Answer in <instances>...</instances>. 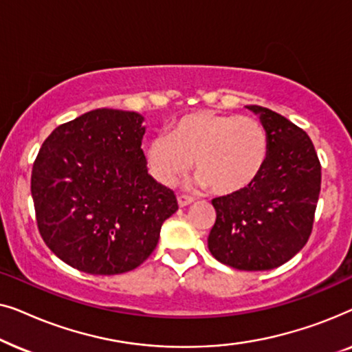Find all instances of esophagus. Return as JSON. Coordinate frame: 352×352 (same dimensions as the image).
<instances>
[{
	"label": "esophagus",
	"mask_w": 352,
	"mask_h": 352,
	"mask_svg": "<svg viewBox=\"0 0 352 352\" xmlns=\"http://www.w3.org/2000/svg\"><path fill=\"white\" fill-rule=\"evenodd\" d=\"M194 197L190 195H177V205L181 206V208H184V206L194 204Z\"/></svg>",
	"instance_id": "esophagus-1"
}]
</instances>
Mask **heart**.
<instances>
[{
  "mask_svg": "<svg viewBox=\"0 0 352 352\" xmlns=\"http://www.w3.org/2000/svg\"><path fill=\"white\" fill-rule=\"evenodd\" d=\"M144 155L158 184L176 186L194 162L199 184H208L218 195H230L261 175L269 138L253 117L199 110L175 120L166 134L152 138Z\"/></svg>",
  "mask_w": 352,
  "mask_h": 352,
  "instance_id": "heart-1",
  "label": "heart"
}]
</instances>
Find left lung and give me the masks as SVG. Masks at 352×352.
<instances>
[{
  "mask_svg": "<svg viewBox=\"0 0 352 352\" xmlns=\"http://www.w3.org/2000/svg\"><path fill=\"white\" fill-rule=\"evenodd\" d=\"M269 138L266 166L237 194L211 200L216 210L208 250L240 271L282 266L305 247L320 194V162L311 138L271 109L248 105Z\"/></svg>",
  "mask_w": 352,
  "mask_h": 352,
  "instance_id": "8db88e82",
  "label": "left lung"
}]
</instances>
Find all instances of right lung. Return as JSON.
<instances>
[{
  "instance_id": "add662e5",
  "label": "right lung",
  "mask_w": 352,
  "mask_h": 352,
  "mask_svg": "<svg viewBox=\"0 0 352 352\" xmlns=\"http://www.w3.org/2000/svg\"><path fill=\"white\" fill-rule=\"evenodd\" d=\"M136 112L96 109L59 124L32 168L36 224L57 258L94 276L133 271L151 256L175 192L147 173Z\"/></svg>"
}]
</instances>
